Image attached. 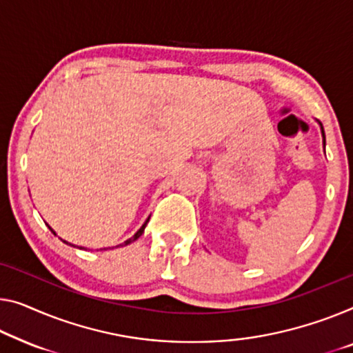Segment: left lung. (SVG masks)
Wrapping results in <instances>:
<instances>
[{"label": "left lung", "instance_id": "8db88e82", "mask_svg": "<svg viewBox=\"0 0 353 353\" xmlns=\"http://www.w3.org/2000/svg\"><path fill=\"white\" fill-rule=\"evenodd\" d=\"M322 126V125H320ZM322 136H323V147H325V131H323V126H322Z\"/></svg>", "mask_w": 353, "mask_h": 353}]
</instances>
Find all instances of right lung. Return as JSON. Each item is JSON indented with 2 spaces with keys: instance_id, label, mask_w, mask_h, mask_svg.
Returning a JSON list of instances; mask_svg holds the SVG:
<instances>
[{
  "instance_id": "obj_1",
  "label": "right lung",
  "mask_w": 353,
  "mask_h": 353,
  "mask_svg": "<svg viewBox=\"0 0 353 353\" xmlns=\"http://www.w3.org/2000/svg\"><path fill=\"white\" fill-rule=\"evenodd\" d=\"M147 222H149V219H147V220H145V223L143 225V227H141V228H139L138 231H136V234L133 236V238H130L128 241H125V243H123V244H120V245H128V244H131V243H133V241H136V239H138V238H139V236L144 233V228H145V225H147ZM47 227H49V225H47ZM49 228H50V227H49ZM50 231H52V233H54V234H55V231H54V230H52V228H50ZM63 243H66V241H63ZM66 244H70V243H66ZM70 245H71V244H70Z\"/></svg>"
}]
</instances>
